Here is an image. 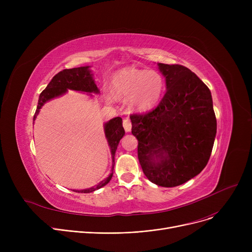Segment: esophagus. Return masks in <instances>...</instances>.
I'll return each instance as SVG.
<instances>
[{
  "label": "esophagus",
  "mask_w": 252,
  "mask_h": 252,
  "mask_svg": "<svg viewBox=\"0 0 252 252\" xmlns=\"http://www.w3.org/2000/svg\"><path fill=\"white\" fill-rule=\"evenodd\" d=\"M123 126H124V128L126 131H130L131 129V123L128 118H125L123 121Z\"/></svg>",
  "instance_id": "esophagus-1"
}]
</instances>
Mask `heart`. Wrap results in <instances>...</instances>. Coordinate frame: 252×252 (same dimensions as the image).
I'll list each match as a JSON object with an SVG mask.
<instances>
[{"instance_id":"obj_1","label":"heart","mask_w":252,"mask_h":252,"mask_svg":"<svg viewBox=\"0 0 252 252\" xmlns=\"http://www.w3.org/2000/svg\"><path fill=\"white\" fill-rule=\"evenodd\" d=\"M112 90L118 97H129L133 108L149 110L159 102L164 91V79L155 70L125 68L112 78Z\"/></svg>"}]
</instances>
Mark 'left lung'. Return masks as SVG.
I'll list each match as a JSON object with an SVG mask.
<instances>
[{
    "mask_svg": "<svg viewBox=\"0 0 252 252\" xmlns=\"http://www.w3.org/2000/svg\"><path fill=\"white\" fill-rule=\"evenodd\" d=\"M166 92L156 108L131 114L144 175L161 187H176L206 166L217 134V118L207 86L189 68L158 63Z\"/></svg>",
    "mask_w": 252,
    "mask_h": 252,
    "instance_id": "8db88e82",
    "label": "left lung"
}]
</instances>
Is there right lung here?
<instances>
[{
    "label": "right lung",
    "mask_w": 252,
    "mask_h": 252,
    "mask_svg": "<svg viewBox=\"0 0 252 252\" xmlns=\"http://www.w3.org/2000/svg\"><path fill=\"white\" fill-rule=\"evenodd\" d=\"M67 90L79 91V92H86V93H95L99 94L100 91L95 84L94 78H93V73L90 70V66H82V67H76L71 69H64L58 72L52 81L49 83L47 88L41 93L38 98L37 107L33 116V122L36 118V115L39 112V109L42 106L49 100L59 97L65 94ZM104 131L106 139L108 141V145L110 147L111 156H112V168L110 175L105 180L101 181L95 187H92L85 190H74L77 193H91L95 190H98L105 185H107L112 176H113V169H114V156L115 151L117 149L118 143L125 135V129L123 126V119L121 117H114L108 123L104 125Z\"/></svg>",
    "instance_id": "1"
}]
</instances>
